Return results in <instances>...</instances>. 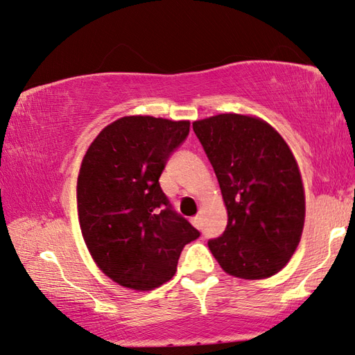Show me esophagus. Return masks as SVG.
Here are the masks:
<instances>
[{"label":"esophagus","mask_w":355,"mask_h":355,"mask_svg":"<svg viewBox=\"0 0 355 355\" xmlns=\"http://www.w3.org/2000/svg\"><path fill=\"white\" fill-rule=\"evenodd\" d=\"M192 224H193L197 229H201V218H200V216H193V218H192Z\"/></svg>","instance_id":"obj_1"}]
</instances>
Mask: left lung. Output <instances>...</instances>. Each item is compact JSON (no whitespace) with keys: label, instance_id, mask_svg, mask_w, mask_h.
Masks as SVG:
<instances>
[{"label":"left lung","instance_id":"obj_1","mask_svg":"<svg viewBox=\"0 0 355 355\" xmlns=\"http://www.w3.org/2000/svg\"><path fill=\"white\" fill-rule=\"evenodd\" d=\"M215 171L227 225L209 248L221 268L266 279L290 261L302 235L305 195L288 145L261 119L218 114L192 123Z\"/></svg>","mask_w":355,"mask_h":355}]
</instances>
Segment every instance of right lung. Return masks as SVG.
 <instances>
[{
  "instance_id": "right-lung-1",
  "label": "right lung",
  "mask_w": 355,
  "mask_h": 355,
  "mask_svg": "<svg viewBox=\"0 0 355 355\" xmlns=\"http://www.w3.org/2000/svg\"><path fill=\"white\" fill-rule=\"evenodd\" d=\"M191 123L150 116L103 128L78 178L80 230L94 262L119 285L153 290L175 275L200 232L172 207L158 178Z\"/></svg>"
}]
</instances>
